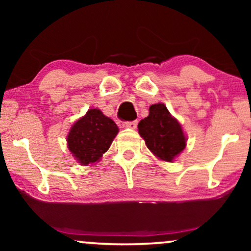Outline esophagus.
Returning <instances> with one entry per match:
<instances>
[{
	"instance_id": "obj_1",
	"label": "esophagus",
	"mask_w": 251,
	"mask_h": 251,
	"mask_svg": "<svg viewBox=\"0 0 251 251\" xmlns=\"http://www.w3.org/2000/svg\"><path fill=\"white\" fill-rule=\"evenodd\" d=\"M137 125H138V122H137V121L123 122V126H125V128H128V129H136Z\"/></svg>"
}]
</instances>
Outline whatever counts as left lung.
<instances>
[{"label":"left lung","mask_w":251,"mask_h":251,"mask_svg":"<svg viewBox=\"0 0 251 251\" xmlns=\"http://www.w3.org/2000/svg\"><path fill=\"white\" fill-rule=\"evenodd\" d=\"M138 131L151 152L168 162H171L186 146L183 129L164 104L151 106L149 116L138 123Z\"/></svg>","instance_id":"obj_1"}]
</instances>
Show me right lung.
I'll use <instances>...</instances> for the list:
<instances>
[{
  "label": "right lung",
  "instance_id": "1",
  "mask_svg": "<svg viewBox=\"0 0 251 251\" xmlns=\"http://www.w3.org/2000/svg\"><path fill=\"white\" fill-rule=\"evenodd\" d=\"M119 128L112 119L97 108L89 109L72 126L67 137L68 150L78 162L88 166L98 161L109 149Z\"/></svg>",
  "mask_w": 251,
  "mask_h": 251
}]
</instances>
